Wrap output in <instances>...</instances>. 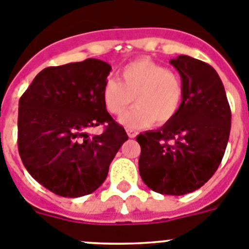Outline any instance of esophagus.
<instances>
[{"instance_id":"1","label":"esophagus","mask_w":249,"mask_h":249,"mask_svg":"<svg viewBox=\"0 0 249 249\" xmlns=\"http://www.w3.org/2000/svg\"><path fill=\"white\" fill-rule=\"evenodd\" d=\"M127 135H128V137H129V138H135L136 136H137V132L133 131V129L127 128Z\"/></svg>"}]
</instances>
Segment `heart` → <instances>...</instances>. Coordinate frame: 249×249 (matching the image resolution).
Instances as JSON below:
<instances>
[{
  "label": "heart",
  "instance_id": "heart-1",
  "mask_svg": "<svg viewBox=\"0 0 249 249\" xmlns=\"http://www.w3.org/2000/svg\"><path fill=\"white\" fill-rule=\"evenodd\" d=\"M135 98L136 106L122 114L120 122L129 129H140L172 121L183 101V85L168 68L148 58L132 61L121 70V81L108 78L103 85L106 109L120 116Z\"/></svg>",
  "mask_w": 249,
  "mask_h": 249
}]
</instances>
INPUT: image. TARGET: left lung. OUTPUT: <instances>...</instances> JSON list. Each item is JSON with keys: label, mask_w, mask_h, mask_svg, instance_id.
<instances>
[{"label": "left lung", "mask_w": 249, "mask_h": 249, "mask_svg": "<svg viewBox=\"0 0 249 249\" xmlns=\"http://www.w3.org/2000/svg\"><path fill=\"white\" fill-rule=\"evenodd\" d=\"M181 74L183 101L172 121L137 136L142 181L160 195L198 190L221 164L231 132V108L214 68L190 56L171 59Z\"/></svg>", "instance_id": "left-lung-1"}]
</instances>
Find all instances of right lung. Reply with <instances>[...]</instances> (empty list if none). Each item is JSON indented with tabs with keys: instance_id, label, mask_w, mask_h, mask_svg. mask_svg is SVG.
<instances>
[{
	"instance_id": "right-lung-1",
	"label": "right lung",
	"mask_w": 249,
	"mask_h": 249,
	"mask_svg": "<svg viewBox=\"0 0 249 249\" xmlns=\"http://www.w3.org/2000/svg\"><path fill=\"white\" fill-rule=\"evenodd\" d=\"M111 70L96 58L47 67L19 98L18 153L28 173L51 192L70 198L94 192L128 140L103 105ZM100 124L102 135L85 132Z\"/></svg>"
}]
</instances>
